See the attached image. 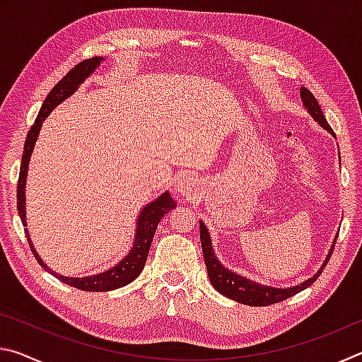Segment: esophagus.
<instances>
[{
  "instance_id": "1",
  "label": "esophagus",
  "mask_w": 362,
  "mask_h": 362,
  "mask_svg": "<svg viewBox=\"0 0 362 362\" xmlns=\"http://www.w3.org/2000/svg\"><path fill=\"white\" fill-rule=\"evenodd\" d=\"M177 192H179L183 198L192 199L199 192L198 180L194 177H183L179 182H177Z\"/></svg>"
}]
</instances>
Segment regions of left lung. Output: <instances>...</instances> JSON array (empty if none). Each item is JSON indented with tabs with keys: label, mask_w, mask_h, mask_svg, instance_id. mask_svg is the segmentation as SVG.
Instances as JSON below:
<instances>
[{
	"label": "left lung",
	"mask_w": 362,
	"mask_h": 362,
	"mask_svg": "<svg viewBox=\"0 0 362 362\" xmlns=\"http://www.w3.org/2000/svg\"><path fill=\"white\" fill-rule=\"evenodd\" d=\"M300 97H302L303 105L306 108V112L311 115V118H313L317 124L324 127V129L332 134V136L335 137L332 127L329 126V122L326 121V118H324L322 110L320 107V103H317V100L315 99V95L311 94L306 88H300ZM199 233H201L199 236H201V246H203L204 262L207 267V274H209L212 286L216 287V289L222 293V296L235 300V302L250 305V306H268V305L283 302V300L296 296V293H298L300 291H303L308 286L313 284L317 279V276L322 273L324 267L327 265L330 255H332L335 241H337V240H334V244L329 250L326 260H324L322 267L317 269V273L313 274V278L303 281L302 284L281 289V287H272V286H263L259 283H254V281L244 278V276H241V274L230 272V269L225 268L216 257V252H214V249H212L209 231H207L206 225L201 222V220H199Z\"/></svg>",
	"instance_id": "8db88e82"
}]
</instances>
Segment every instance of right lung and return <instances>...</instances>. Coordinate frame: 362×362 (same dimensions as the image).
I'll return each mask as SVG.
<instances>
[{"label": "right lung", "instance_id": "add662e5", "mask_svg": "<svg viewBox=\"0 0 362 362\" xmlns=\"http://www.w3.org/2000/svg\"><path fill=\"white\" fill-rule=\"evenodd\" d=\"M103 57H93L86 59L83 62H79L75 69H71L66 75L60 79V81L54 86V89L47 94L46 100L42 102V107L40 110L38 116H36L35 124L32 129L28 131L27 139H25V146H23V155H22V163H21V173H19V182H17V211H19V216L23 226H25V235L30 247H32V252L35 259L38 260L40 265L47 269L49 273L54 274V276L64 281L65 284L76 287V289L81 291H89V292H105V291H113L119 289V287L132 283L136 279L140 272H142L146 262V257H148V250L151 246L153 236H155V231L158 228L159 220L164 217V214H168L170 209H174L175 203L173 196L169 192H164L161 196H158L155 201L146 204L142 211H140V216L137 218V226H136V238H134V244L124 259H122L118 265L105 269L103 273L93 274V276H84V278H66L62 274L54 273L51 268H47L45 262L41 260V257L36 252L32 240L28 236L27 230V216H25V185H27V174H28V163L30 156H32L33 146L36 139H38V134L41 131L42 121L47 118V115L56 108L60 102H64L66 97H70L75 90L79 88L86 78L93 75V71L100 65Z\"/></svg>", "mask_w": 362, "mask_h": 362}]
</instances>
